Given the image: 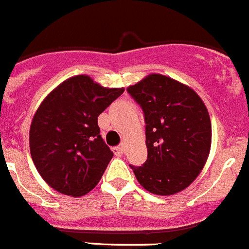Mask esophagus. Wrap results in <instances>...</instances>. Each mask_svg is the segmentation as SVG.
I'll return each instance as SVG.
<instances>
[{
  "instance_id": "esophagus-1",
  "label": "esophagus",
  "mask_w": 249,
  "mask_h": 249,
  "mask_svg": "<svg viewBox=\"0 0 249 249\" xmlns=\"http://www.w3.org/2000/svg\"><path fill=\"white\" fill-rule=\"evenodd\" d=\"M112 151H114V154L116 155L117 157H122L124 155V145H119V146L114 147Z\"/></svg>"
}]
</instances>
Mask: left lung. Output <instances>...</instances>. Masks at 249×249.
Wrapping results in <instances>:
<instances>
[{
    "mask_svg": "<svg viewBox=\"0 0 249 249\" xmlns=\"http://www.w3.org/2000/svg\"><path fill=\"white\" fill-rule=\"evenodd\" d=\"M144 112L147 159L132 166L149 193L168 196L188 188L211 150L212 125L202 99L188 86L152 73L127 88Z\"/></svg>",
    "mask_w": 249,
    "mask_h": 249,
    "instance_id": "1",
    "label": "left lung"
}]
</instances>
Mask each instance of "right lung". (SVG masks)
<instances>
[{
	"mask_svg": "<svg viewBox=\"0 0 249 249\" xmlns=\"http://www.w3.org/2000/svg\"><path fill=\"white\" fill-rule=\"evenodd\" d=\"M124 92L78 75L42 102L29 140L34 163L51 188L80 197L99 183L114 154L100 135L98 116Z\"/></svg>",
	"mask_w": 249,
	"mask_h": 249,
	"instance_id": "1",
	"label": "right lung"
}]
</instances>
